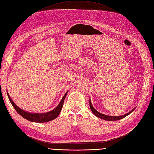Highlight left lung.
<instances>
[{"label": "left lung", "mask_w": 154, "mask_h": 154, "mask_svg": "<svg viewBox=\"0 0 154 154\" xmlns=\"http://www.w3.org/2000/svg\"><path fill=\"white\" fill-rule=\"evenodd\" d=\"M90 109L91 111L93 112V113L96 116L98 117L99 118H101L103 119V120H105L107 121H116V120H120V119H122L123 118L126 117L127 116H128V115H130V114L134 111V110L135 109V108H134L132 111H131L130 112H128V113L125 114V115H123L122 116H108V115H103V114H102L100 112H98L95 109H94V107L92 106V103L91 102V100H90Z\"/></svg>", "instance_id": "obj_1"}]
</instances>
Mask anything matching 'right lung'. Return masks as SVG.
<instances>
[{
    "label": "right lung",
    "mask_w": 154,
    "mask_h": 154,
    "mask_svg": "<svg viewBox=\"0 0 154 154\" xmlns=\"http://www.w3.org/2000/svg\"><path fill=\"white\" fill-rule=\"evenodd\" d=\"M67 93H68V91L65 94H64V95L63 96L60 103H59V105L52 111H51L47 112H45V113H32V112H29L27 111H25L21 109L20 107H18L11 100L10 96H9V93L7 91V94H8L9 101H10L12 106L14 108V109L16 110V111L19 114V115H21L23 118L26 119V120L32 122H37V123L48 122L49 121L53 120L55 118H56L62 109L63 103L64 101V99H65V97L66 96Z\"/></svg>",
    "instance_id": "right-lung-1"
}]
</instances>
